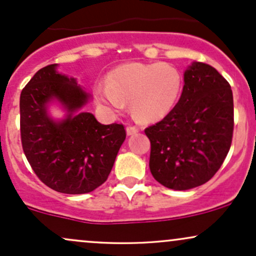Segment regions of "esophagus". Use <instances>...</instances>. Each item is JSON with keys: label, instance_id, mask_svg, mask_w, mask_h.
<instances>
[{"label": "esophagus", "instance_id": "esophagus-1", "mask_svg": "<svg viewBox=\"0 0 256 256\" xmlns=\"http://www.w3.org/2000/svg\"><path fill=\"white\" fill-rule=\"evenodd\" d=\"M138 131H140V128H138L137 126H131V125H128V128H126V134H128V136H131V134H137Z\"/></svg>", "mask_w": 256, "mask_h": 256}]
</instances>
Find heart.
<instances>
[{
  "instance_id": "heart-1",
  "label": "heart",
  "mask_w": 256,
  "mask_h": 256,
  "mask_svg": "<svg viewBox=\"0 0 256 256\" xmlns=\"http://www.w3.org/2000/svg\"><path fill=\"white\" fill-rule=\"evenodd\" d=\"M183 76L167 62H131L116 67L108 74L107 84L95 88L100 104L113 110L130 101L134 116L140 122L165 118L177 104L183 90Z\"/></svg>"
}]
</instances>
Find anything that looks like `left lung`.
<instances>
[{
	"instance_id": "1",
	"label": "left lung",
	"mask_w": 256,
	"mask_h": 256,
	"mask_svg": "<svg viewBox=\"0 0 256 256\" xmlns=\"http://www.w3.org/2000/svg\"><path fill=\"white\" fill-rule=\"evenodd\" d=\"M150 172L160 184L188 190L207 183L224 162L234 134V98L228 80L207 64L184 73L180 98L161 122L146 128Z\"/></svg>"
}]
</instances>
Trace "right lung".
<instances>
[{"mask_svg": "<svg viewBox=\"0 0 256 256\" xmlns=\"http://www.w3.org/2000/svg\"><path fill=\"white\" fill-rule=\"evenodd\" d=\"M56 64L38 71L20 95L22 150L34 172L46 186L64 194H86L107 180L126 138L122 124H100L79 112L89 95L74 78L56 72ZM58 99L68 110L55 122L46 106Z\"/></svg>", "mask_w": 256, "mask_h": 256, "instance_id": "obj_1", "label": "right lung"}]
</instances>
